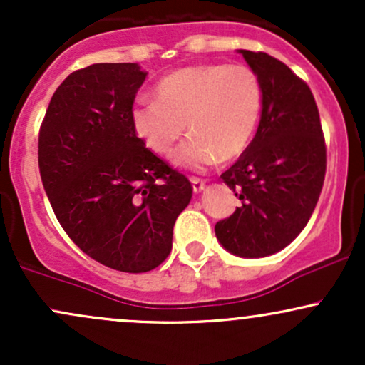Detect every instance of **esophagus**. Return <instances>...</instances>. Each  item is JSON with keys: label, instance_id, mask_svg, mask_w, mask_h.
Segmentation results:
<instances>
[{"label": "esophagus", "instance_id": "esophagus-1", "mask_svg": "<svg viewBox=\"0 0 365 365\" xmlns=\"http://www.w3.org/2000/svg\"><path fill=\"white\" fill-rule=\"evenodd\" d=\"M190 182H192V188H194V192H200V190H204V185H206V182H204L202 178H195V177H192V178H190Z\"/></svg>", "mask_w": 365, "mask_h": 365}]
</instances>
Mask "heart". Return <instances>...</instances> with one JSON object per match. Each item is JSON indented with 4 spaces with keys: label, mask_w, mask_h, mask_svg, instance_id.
I'll use <instances>...</instances> for the list:
<instances>
[{
    "label": "heart",
    "mask_w": 365,
    "mask_h": 365,
    "mask_svg": "<svg viewBox=\"0 0 365 365\" xmlns=\"http://www.w3.org/2000/svg\"><path fill=\"white\" fill-rule=\"evenodd\" d=\"M262 110V87L245 65L204 63L161 78L156 101L133 106L132 127L145 148L168 156L187 132L188 140L173 154L175 165L200 170L232 161L252 142Z\"/></svg>",
    "instance_id": "1"
}]
</instances>
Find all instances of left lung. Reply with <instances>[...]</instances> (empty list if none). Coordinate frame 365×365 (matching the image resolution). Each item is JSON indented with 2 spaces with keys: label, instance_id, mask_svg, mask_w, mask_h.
I'll return each mask as SVG.
<instances>
[{
  "label": "left lung",
  "instance_id": "1",
  "mask_svg": "<svg viewBox=\"0 0 365 365\" xmlns=\"http://www.w3.org/2000/svg\"><path fill=\"white\" fill-rule=\"evenodd\" d=\"M259 77L262 113L247 150L221 175L242 206L217 221L220 244L238 257L284 249L307 225L326 175V144L311 89L267 53L240 49Z\"/></svg>",
  "mask_w": 365,
  "mask_h": 365
}]
</instances>
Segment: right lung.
<instances>
[{"label": "right lung", "instance_id": "add662e5", "mask_svg": "<svg viewBox=\"0 0 365 365\" xmlns=\"http://www.w3.org/2000/svg\"><path fill=\"white\" fill-rule=\"evenodd\" d=\"M137 63H96L54 91L39 130L41 180L58 221L94 261L145 273L168 257L192 183L132 127Z\"/></svg>", "mask_w": 365, "mask_h": 365}]
</instances>
